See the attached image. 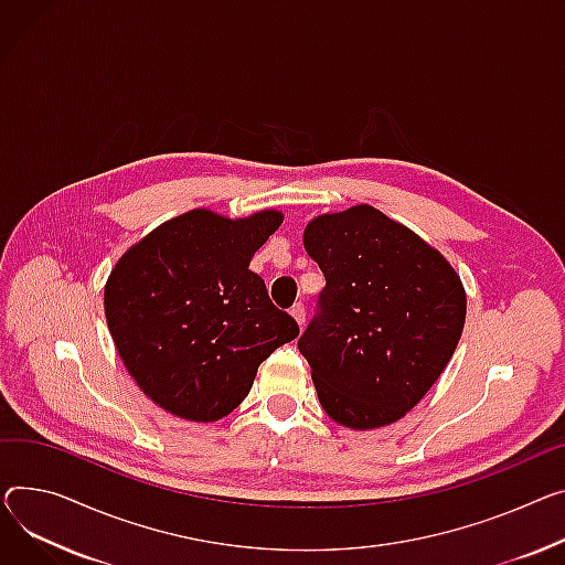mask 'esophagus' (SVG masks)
<instances>
[{
  "label": "esophagus",
  "mask_w": 565,
  "mask_h": 565,
  "mask_svg": "<svg viewBox=\"0 0 565 565\" xmlns=\"http://www.w3.org/2000/svg\"><path fill=\"white\" fill-rule=\"evenodd\" d=\"M290 316L297 320V324L302 327L305 322H307V313H305V305L302 302H297L292 309H290Z\"/></svg>",
  "instance_id": "obj_1"
}]
</instances>
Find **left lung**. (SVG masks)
Returning a JSON list of instances; mask_svg holds the SVG:
<instances>
[{
	"mask_svg": "<svg viewBox=\"0 0 565 565\" xmlns=\"http://www.w3.org/2000/svg\"><path fill=\"white\" fill-rule=\"evenodd\" d=\"M305 247L327 284L297 348L322 408L350 429L399 420L457 350L466 322L459 275L367 204L316 217Z\"/></svg>",
	"mask_w": 565,
	"mask_h": 565,
	"instance_id": "8db88e82",
	"label": "left lung"
}]
</instances>
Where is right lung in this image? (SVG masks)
Segmentation results:
<instances>
[{"mask_svg":"<svg viewBox=\"0 0 565 565\" xmlns=\"http://www.w3.org/2000/svg\"><path fill=\"white\" fill-rule=\"evenodd\" d=\"M279 224L277 211L230 220L195 209L163 222L113 268L104 288L113 343L142 393L172 416H230L258 365L297 338V322L249 270Z\"/></svg>","mask_w":565,"mask_h":565,"instance_id":"add662e5","label":"right lung"}]
</instances>
